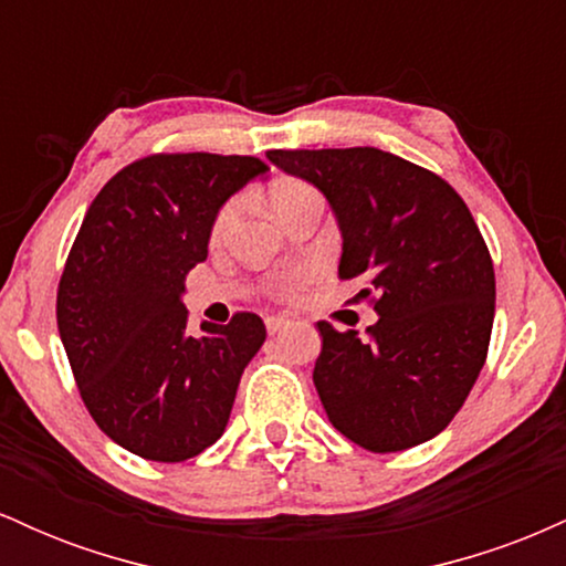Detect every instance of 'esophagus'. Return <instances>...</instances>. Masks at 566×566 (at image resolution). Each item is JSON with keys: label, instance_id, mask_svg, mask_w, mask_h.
Wrapping results in <instances>:
<instances>
[{"label": "esophagus", "instance_id": "34e87169", "mask_svg": "<svg viewBox=\"0 0 566 566\" xmlns=\"http://www.w3.org/2000/svg\"><path fill=\"white\" fill-rule=\"evenodd\" d=\"M284 324H287V316H265V329H269L271 335H276Z\"/></svg>", "mask_w": 566, "mask_h": 566}]
</instances>
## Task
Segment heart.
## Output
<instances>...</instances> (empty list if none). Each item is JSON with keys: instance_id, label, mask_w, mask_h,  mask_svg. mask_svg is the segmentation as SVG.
I'll use <instances>...</instances> for the list:
<instances>
[{"instance_id": "obj_1", "label": "heart", "mask_w": 566, "mask_h": 566, "mask_svg": "<svg viewBox=\"0 0 566 566\" xmlns=\"http://www.w3.org/2000/svg\"><path fill=\"white\" fill-rule=\"evenodd\" d=\"M269 199H271V207H274L279 220L287 218L292 210H297V207L311 205V201H322L319 191H316V188L311 184H305V180H301V178H279V180H274V184H271V188H269ZM233 216H237V201L231 199V201H226V205L218 210L216 223H212V237H220V233L229 229ZM305 279H308V274H305L303 269L284 271V274L271 279V290H274L276 295H282V297H292L297 290L303 287Z\"/></svg>"}]
</instances>
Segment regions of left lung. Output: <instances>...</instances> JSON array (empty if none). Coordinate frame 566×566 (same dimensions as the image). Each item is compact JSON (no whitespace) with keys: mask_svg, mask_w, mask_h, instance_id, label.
I'll return each mask as SVG.
<instances>
[{"mask_svg":"<svg viewBox=\"0 0 566 566\" xmlns=\"http://www.w3.org/2000/svg\"><path fill=\"white\" fill-rule=\"evenodd\" d=\"M265 157L327 197L337 276L356 279L380 316L367 335L319 322L314 386L329 423L369 452L433 439L469 399L495 319V269L471 210L437 172L373 146Z\"/></svg>","mask_w":566,"mask_h":566,"instance_id":"left-lung-1","label":"left lung"}]
</instances>
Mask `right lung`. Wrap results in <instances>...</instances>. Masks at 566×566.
<instances>
[{
    "instance_id": "right-lung-1",
    "label": "right lung",
    "mask_w": 566,
    "mask_h": 566,
    "mask_svg": "<svg viewBox=\"0 0 566 566\" xmlns=\"http://www.w3.org/2000/svg\"><path fill=\"white\" fill-rule=\"evenodd\" d=\"M265 170L239 154L135 159L101 188L71 244L57 333L97 428L138 458L180 463L226 431L263 319L239 311L188 335L180 295L223 201Z\"/></svg>"
}]
</instances>
